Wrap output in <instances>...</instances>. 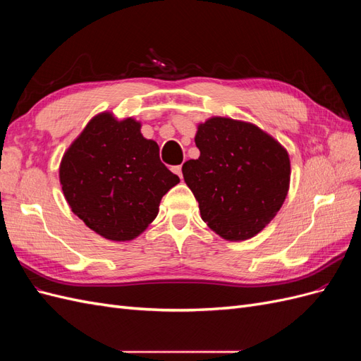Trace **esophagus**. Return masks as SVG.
I'll list each match as a JSON object with an SVG mask.
<instances>
[{"mask_svg":"<svg viewBox=\"0 0 361 361\" xmlns=\"http://www.w3.org/2000/svg\"><path fill=\"white\" fill-rule=\"evenodd\" d=\"M173 171L178 174V176L182 179V166H176V167H173Z\"/></svg>","mask_w":361,"mask_h":361,"instance_id":"obj_1","label":"esophagus"}]
</instances>
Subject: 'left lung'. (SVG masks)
I'll use <instances>...</instances> for the list:
<instances>
[{
    "instance_id": "1",
    "label": "left lung",
    "mask_w": 361,
    "mask_h": 361,
    "mask_svg": "<svg viewBox=\"0 0 361 361\" xmlns=\"http://www.w3.org/2000/svg\"><path fill=\"white\" fill-rule=\"evenodd\" d=\"M195 146L200 157L185 162L182 173L202 220L227 241L253 238L286 199L288 152L257 126L226 117L199 125Z\"/></svg>"
}]
</instances>
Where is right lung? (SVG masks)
I'll list each match as a JSON object with an SVG mask.
<instances>
[{"instance_id":"right-lung-1","label":"right lung","mask_w":361,"mask_h":361,"mask_svg":"<svg viewBox=\"0 0 361 361\" xmlns=\"http://www.w3.org/2000/svg\"><path fill=\"white\" fill-rule=\"evenodd\" d=\"M134 118L102 113L64 154L60 183L72 212L97 235L130 241L155 220L162 195L179 182Z\"/></svg>"}]
</instances>
